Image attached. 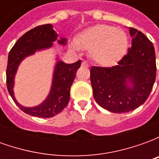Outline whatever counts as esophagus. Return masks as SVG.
Segmentation results:
<instances>
[{
    "label": "esophagus",
    "mask_w": 159,
    "mask_h": 159,
    "mask_svg": "<svg viewBox=\"0 0 159 159\" xmlns=\"http://www.w3.org/2000/svg\"><path fill=\"white\" fill-rule=\"evenodd\" d=\"M82 66H84V67H89V63L86 62V61H83V63H82Z\"/></svg>",
    "instance_id": "34e87169"
}]
</instances>
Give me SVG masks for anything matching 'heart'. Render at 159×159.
Segmentation results:
<instances>
[{"instance_id":"1","label":"heart","mask_w":159,"mask_h":159,"mask_svg":"<svg viewBox=\"0 0 159 159\" xmlns=\"http://www.w3.org/2000/svg\"><path fill=\"white\" fill-rule=\"evenodd\" d=\"M76 43V47L90 49L91 59L101 66L116 65L126 54L129 47L126 33L107 25L87 29L78 36Z\"/></svg>"}]
</instances>
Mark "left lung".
I'll list each match as a JSON object with an SVG mask.
<instances>
[{"label": "left lung", "instance_id": "left-lung-1", "mask_svg": "<svg viewBox=\"0 0 159 159\" xmlns=\"http://www.w3.org/2000/svg\"><path fill=\"white\" fill-rule=\"evenodd\" d=\"M129 33L132 47L117 66H93L90 70L94 100L115 113L129 112L145 103L156 79L153 44L138 30L130 27Z\"/></svg>", "mask_w": 159, "mask_h": 159}]
</instances>
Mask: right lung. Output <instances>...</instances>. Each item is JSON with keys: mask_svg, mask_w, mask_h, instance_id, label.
<instances>
[{"mask_svg": "<svg viewBox=\"0 0 159 159\" xmlns=\"http://www.w3.org/2000/svg\"><path fill=\"white\" fill-rule=\"evenodd\" d=\"M58 34L52 29V25H42L35 27L19 38L10 50L7 66V87L9 94L21 110L30 116L37 117H52L59 114L68 105L70 100V89L76 73L81 66V60L73 64H66L58 61L54 68L51 91L48 96L41 105L35 107L21 106L16 100L13 94L14 76L18 66L23 59L31 55L36 50L49 48L55 42ZM59 44L65 45L66 39L58 41Z\"/></svg>", "mask_w": 159, "mask_h": 159, "instance_id": "1", "label": "right lung"}]
</instances>
